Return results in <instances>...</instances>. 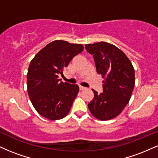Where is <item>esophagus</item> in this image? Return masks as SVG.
<instances>
[{"instance_id": "obj_1", "label": "esophagus", "mask_w": 158, "mask_h": 158, "mask_svg": "<svg viewBox=\"0 0 158 158\" xmlns=\"http://www.w3.org/2000/svg\"><path fill=\"white\" fill-rule=\"evenodd\" d=\"M79 89H80L81 90H85L86 89V88H85V87H83V86H79Z\"/></svg>"}]
</instances>
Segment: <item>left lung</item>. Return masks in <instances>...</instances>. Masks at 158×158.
Wrapping results in <instances>:
<instances>
[{"instance_id": "obj_1", "label": "left lung", "mask_w": 158, "mask_h": 158, "mask_svg": "<svg viewBox=\"0 0 158 158\" xmlns=\"http://www.w3.org/2000/svg\"><path fill=\"white\" fill-rule=\"evenodd\" d=\"M93 55L97 72L105 78L103 92L93 90L94 97L88 103L94 117L109 120L117 117L131 99L135 87V69L122 50L109 43L98 42L85 45Z\"/></svg>"}]
</instances>
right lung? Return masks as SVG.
<instances>
[{"label": "right lung", "mask_w": 158, "mask_h": 158, "mask_svg": "<svg viewBox=\"0 0 158 158\" xmlns=\"http://www.w3.org/2000/svg\"><path fill=\"white\" fill-rule=\"evenodd\" d=\"M83 49L80 44L56 40L41 49L30 61L27 91L32 106L42 117L56 120L69 113L79 88L61 81L59 75Z\"/></svg>", "instance_id": "add662e5"}]
</instances>
